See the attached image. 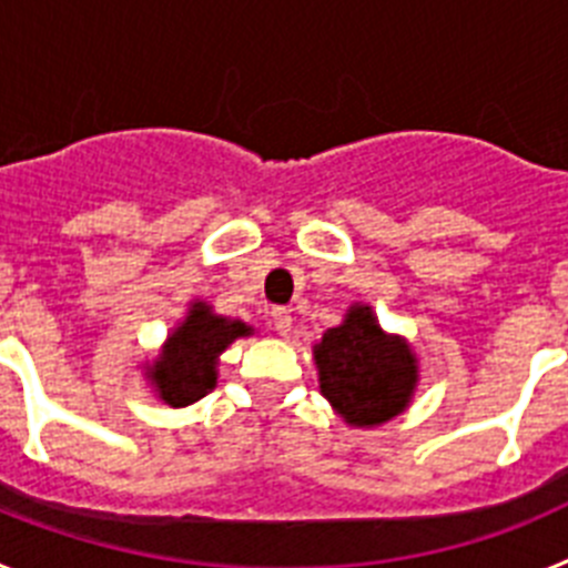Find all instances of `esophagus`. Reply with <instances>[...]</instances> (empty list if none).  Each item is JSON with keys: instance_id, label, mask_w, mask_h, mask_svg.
<instances>
[{"instance_id": "34e87169", "label": "esophagus", "mask_w": 568, "mask_h": 568, "mask_svg": "<svg viewBox=\"0 0 568 568\" xmlns=\"http://www.w3.org/2000/svg\"><path fill=\"white\" fill-rule=\"evenodd\" d=\"M270 321H273V327L278 335H290V329H293V315H290V310L275 307L273 313H270Z\"/></svg>"}]
</instances>
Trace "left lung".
Here are the masks:
<instances>
[{
    "label": "left lung",
    "instance_id": "1",
    "mask_svg": "<svg viewBox=\"0 0 568 568\" xmlns=\"http://www.w3.org/2000/svg\"><path fill=\"white\" fill-rule=\"evenodd\" d=\"M318 389L355 429H375L413 404L420 366L404 335L386 333L369 304L355 301L338 327L313 346Z\"/></svg>",
    "mask_w": 568,
    "mask_h": 568
}]
</instances>
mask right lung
<instances>
[{"label":"right lung","instance_id":"1","mask_svg":"<svg viewBox=\"0 0 568 568\" xmlns=\"http://www.w3.org/2000/svg\"><path fill=\"white\" fill-rule=\"evenodd\" d=\"M247 321L227 318L202 298L190 301L184 318L164 338L162 349L144 364V381L153 395L173 409L202 400L219 384V361L235 338H250Z\"/></svg>","mask_w":568,"mask_h":568}]
</instances>
